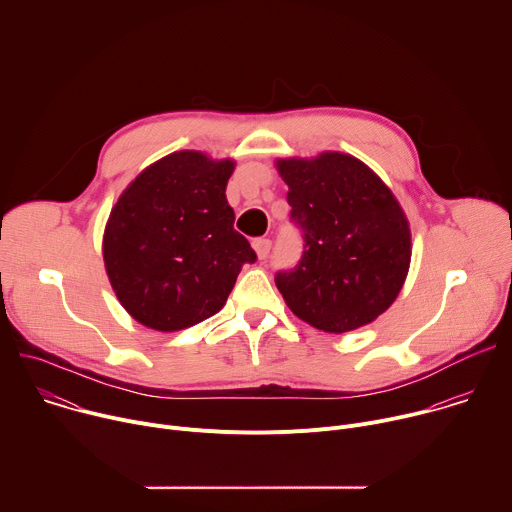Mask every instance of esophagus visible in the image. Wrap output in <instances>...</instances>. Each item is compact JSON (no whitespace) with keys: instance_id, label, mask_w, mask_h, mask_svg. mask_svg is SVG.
Masks as SVG:
<instances>
[{"instance_id":"1","label":"esophagus","mask_w":512,"mask_h":512,"mask_svg":"<svg viewBox=\"0 0 512 512\" xmlns=\"http://www.w3.org/2000/svg\"><path fill=\"white\" fill-rule=\"evenodd\" d=\"M253 249H255L259 259H267V255L271 251V241L269 239H255L253 241Z\"/></svg>"}]
</instances>
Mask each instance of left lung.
I'll return each mask as SVG.
<instances>
[{"label": "left lung", "instance_id": "obj_1", "mask_svg": "<svg viewBox=\"0 0 512 512\" xmlns=\"http://www.w3.org/2000/svg\"><path fill=\"white\" fill-rule=\"evenodd\" d=\"M277 170L304 239L298 265L275 275L285 304L332 334L371 324L409 271L411 231L397 198L367 164L340 152L279 160Z\"/></svg>", "mask_w": 512, "mask_h": 512}]
</instances>
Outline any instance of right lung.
<instances>
[{
  "label": "right lung",
  "instance_id": "right-lung-1",
  "mask_svg": "<svg viewBox=\"0 0 512 512\" xmlns=\"http://www.w3.org/2000/svg\"><path fill=\"white\" fill-rule=\"evenodd\" d=\"M233 160L176 152L145 168L119 196L103 259L121 306L143 326L174 332L221 310L257 255L227 202Z\"/></svg>",
  "mask_w": 512,
  "mask_h": 512
}]
</instances>
